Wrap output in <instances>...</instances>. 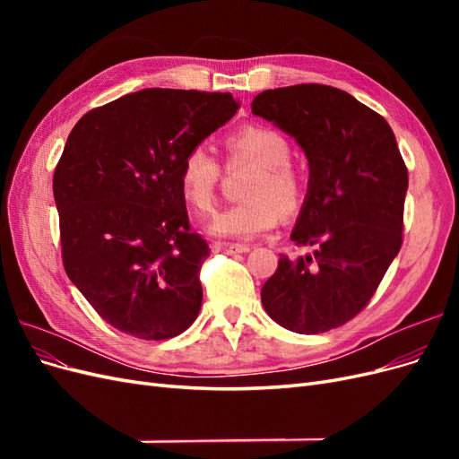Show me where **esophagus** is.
Masks as SVG:
<instances>
[{
    "instance_id": "obj_1",
    "label": "esophagus",
    "mask_w": 459,
    "mask_h": 459,
    "mask_svg": "<svg viewBox=\"0 0 459 459\" xmlns=\"http://www.w3.org/2000/svg\"><path fill=\"white\" fill-rule=\"evenodd\" d=\"M212 251L224 253V255H241V253L251 251V247L241 245V243H212Z\"/></svg>"
}]
</instances>
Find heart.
<instances>
[{
	"mask_svg": "<svg viewBox=\"0 0 459 459\" xmlns=\"http://www.w3.org/2000/svg\"><path fill=\"white\" fill-rule=\"evenodd\" d=\"M230 162L248 160L256 172L248 182L247 199L218 211L211 221V233L218 238L251 239L273 230L281 216H295L307 201V184L290 164V143L275 128L247 124L224 140ZM221 176L220 162L203 145L186 151L179 164V189L186 201L199 212L211 211Z\"/></svg>",
	"mask_w": 459,
	"mask_h": 459,
	"instance_id": "obj_1",
	"label": "heart"
}]
</instances>
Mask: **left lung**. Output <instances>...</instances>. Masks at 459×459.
Here are the masks:
<instances>
[{
    "instance_id": "obj_1",
    "label": "left lung",
    "mask_w": 459,
    "mask_h": 459,
    "mask_svg": "<svg viewBox=\"0 0 459 459\" xmlns=\"http://www.w3.org/2000/svg\"><path fill=\"white\" fill-rule=\"evenodd\" d=\"M307 152L308 193L290 241L262 287L281 327L316 335L366 308L402 247L408 169L388 122L351 93L324 84L266 90L251 105Z\"/></svg>"
}]
</instances>
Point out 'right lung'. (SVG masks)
<instances>
[{
	"label": "right lung",
	"mask_w": 459,
	"mask_h": 459,
	"mask_svg": "<svg viewBox=\"0 0 459 459\" xmlns=\"http://www.w3.org/2000/svg\"><path fill=\"white\" fill-rule=\"evenodd\" d=\"M238 108L231 93L149 88L68 135L53 176L65 272L126 335L172 339L199 316L211 248L191 231L179 164Z\"/></svg>",
	"instance_id": "right-lung-1"
}]
</instances>
